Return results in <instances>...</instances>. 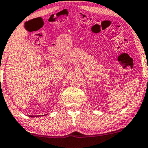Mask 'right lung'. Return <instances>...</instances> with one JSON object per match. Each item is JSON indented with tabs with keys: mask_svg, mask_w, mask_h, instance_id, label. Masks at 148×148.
I'll return each instance as SVG.
<instances>
[{
	"mask_svg": "<svg viewBox=\"0 0 148 148\" xmlns=\"http://www.w3.org/2000/svg\"><path fill=\"white\" fill-rule=\"evenodd\" d=\"M45 115V114H44ZM30 117H38V116H36V115H30Z\"/></svg>",
	"mask_w": 148,
	"mask_h": 148,
	"instance_id": "1",
	"label": "right lung"
}]
</instances>
